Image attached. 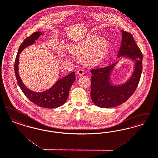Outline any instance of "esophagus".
Wrapping results in <instances>:
<instances>
[{"label":"esophagus","instance_id":"34e87169","mask_svg":"<svg viewBox=\"0 0 158 158\" xmlns=\"http://www.w3.org/2000/svg\"><path fill=\"white\" fill-rule=\"evenodd\" d=\"M85 70L83 69L82 68L78 69L77 71V74H78L79 76H82V75H83L85 73Z\"/></svg>","mask_w":158,"mask_h":158}]
</instances>
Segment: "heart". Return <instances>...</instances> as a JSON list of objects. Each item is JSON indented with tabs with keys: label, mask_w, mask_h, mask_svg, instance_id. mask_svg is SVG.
I'll return each mask as SVG.
<instances>
[{
	"label": "heart",
	"mask_w": 158,
	"mask_h": 158,
	"mask_svg": "<svg viewBox=\"0 0 158 158\" xmlns=\"http://www.w3.org/2000/svg\"><path fill=\"white\" fill-rule=\"evenodd\" d=\"M69 49L73 54H80L83 64L94 65L99 64L108 54L109 43L106 38L90 34L79 43L71 45Z\"/></svg>",
	"instance_id": "b5f03b06"
}]
</instances>
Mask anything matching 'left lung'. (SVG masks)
I'll return each instance as SVG.
<instances>
[{"instance_id": "obj_1", "label": "left lung", "mask_w": 158, "mask_h": 158, "mask_svg": "<svg viewBox=\"0 0 158 158\" xmlns=\"http://www.w3.org/2000/svg\"><path fill=\"white\" fill-rule=\"evenodd\" d=\"M122 41L117 58L124 56L135 60L130 78L120 85L111 83V73L117 62L103 68L91 69L90 97L93 102L102 108H111L125 102L135 91L142 71V54L132 35L122 30Z\"/></svg>"}]
</instances>
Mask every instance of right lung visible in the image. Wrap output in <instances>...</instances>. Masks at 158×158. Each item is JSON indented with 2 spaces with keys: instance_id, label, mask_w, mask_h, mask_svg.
<instances>
[{
  "instance_id": "right-lung-1",
  "label": "right lung",
  "mask_w": 158,
  "mask_h": 158,
  "mask_svg": "<svg viewBox=\"0 0 158 158\" xmlns=\"http://www.w3.org/2000/svg\"><path fill=\"white\" fill-rule=\"evenodd\" d=\"M43 34L39 31L33 33L29 37L26 38L20 45L15 63V72L17 81L22 92L33 103L40 107L47 109L59 107L65 103L68 98L71 86L75 81V73L73 72L69 75L58 80L48 90L43 92H35L28 89L22 82L19 74V54L26 47L32 45Z\"/></svg>"
}]
</instances>
